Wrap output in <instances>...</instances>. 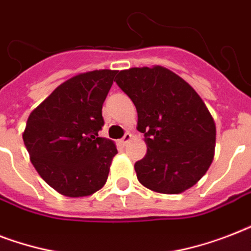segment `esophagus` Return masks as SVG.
I'll return each mask as SVG.
<instances>
[{"label": "esophagus", "mask_w": 251, "mask_h": 251, "mask_svg": "<svg viewBox=\"0 0 251 251\" xmlns=\"http://www.w3.org/2000/svg\"><path fill=\"white\" fill-rule=\"evenodd\" d=\"M130 141H131V134H130V133H126L125 135H124V138L121 139V142L124 143V145H126V143H127V142H130Z\"/></svg>", "instance_id": "obj_1"}]
</instances>
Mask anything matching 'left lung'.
Returning <instances> with one entry per match:
<instances>
[{
    "label": "left lung",
    "instance_id": "8db88e82",
    "mask_svg": "<svg viewBox=\"0 0 251 251\" xmlns=\"http://www.w3.org/2000/svg\"><path fill=\"white\" fill-rule=\"evenodd\" d=\"M116 83L138 112L147 153L134 168L138 181L163 194H179L206 175L215 155L216 126L190 84L163 66L117 72Z\"/></svg>",
    "mask_w": 251,
    "mask_h": 251
}]
</instances>
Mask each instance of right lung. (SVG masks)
<instances>
[{
	"instance_id": "obj_1",
	"label": "right lung",
	"mask_w": 251,
	"mask_h": 251,
	"mask_svg": "<svg viewBox=\"0 0 251 251\" xmlns=\"http://www.w3.org/2000/svg\"><path fill=\"white\" fill-rule=\"evenodd\" d=\"M116 70H94L57 87L31 112L23 142L41 178L60 194L79 198L106 182L114 142L99 137L102 102Z\"/></svg>"
}]
</instances>
